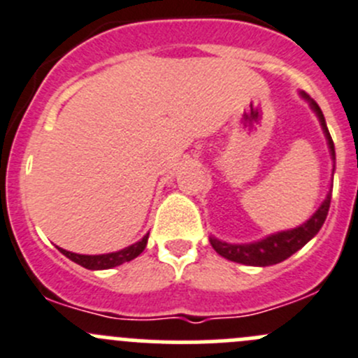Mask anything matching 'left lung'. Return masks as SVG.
I'll return each instance as SVG.
<instances>
[{
	"label": "left lung",
	"instance_id": "1",
	"mask_svg": "<svg viewBox=\"0 0 358 358\" xmlns=\"http://www.w3.org/2000/svg\"><path fill=\"white\" fill-rule=\"evenodd\" d=\"M304 99L310 103L311 110L317 113L318 120H320V126L324 129L325 138H327L329 152H331L332 161H336V152H334V141H332L331 133L327 129V124H325L324 113H322L320 106L306 96L304 92H301ZM332 175H334V169H332ZM331 196H332V185L331 190L327 192V197L324 199V203L318 206V210L311 215L310 220L304 222L303 225L296 229H289V231L275 232V234L266 236L260 241L253 243H225L217 239L215 236H211L210 243L215 248V252L218 255H222L224 259L232 260V262L238 264H246V266H273V264H278L282 260L289 259L290 255L297 252V250L303 248L311 238L317 236V232L320 231L322 225H324L325 218H327L329 206H331Z\"/></svg>",
	"mask_w": 358,
	"mask_h": 358
}]
</instances>
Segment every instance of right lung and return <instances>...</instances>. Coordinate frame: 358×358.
<instances>
[{"mask_svg": "<svg viewBox=\"0 0 358 358\" xmlns=\"http://www.w3.org/2000/svg\"><path fill=\"white\" fill-rule=\"evenodd\" d=\"M147 241H148V234L143 236V238H141L138 243H134V245L127 246V248L119 250V252L103 253V255H80V253L68 252V250L59 248V246L57 248L62 255H66L69 260H73V262L80 264V266L85 267V269H110V267L120 266V264L136 259V257L145 250Z\"/></svg>", "mask_w": 358, "mask_h": 358, "instance_id": "1", "label": "right lung"}]
</instances>
